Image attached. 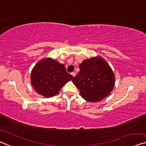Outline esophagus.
<instances>
[{
	"label": "esophagus",
	"mask_w": 146,
	"mask_h": 146,
	"mask_svg": "<svg viewBox=\"0 0 146 146\" xmlns=\"http://www.w3.org/2000/svg\"><path fill=\"white\" fill-rule=\"evenodd\" d=\"M71 75H72V76H73V77H75V75H76V73H75V72H72V73H71Z\"/></svg>",
	"instance_id": "34e87169"
}]
</instances>
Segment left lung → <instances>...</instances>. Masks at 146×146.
<instances>
[{"instance_id": "1", "label": "left lung", "mask_w": 146, "mask_h": 146, "mask_svg": "<svg viewBox=\"0 0 146 146\" xmlns=\"http://www.w3.org/2000/svg\"><path fill=\"white\" fill-rule=\"evenodd\" d=\"M78 68L80 71L72 81L86 100L98 102L111 92L115 84V75L103 58L94 57L84 60Z\"/></svg>"}]
</instances>
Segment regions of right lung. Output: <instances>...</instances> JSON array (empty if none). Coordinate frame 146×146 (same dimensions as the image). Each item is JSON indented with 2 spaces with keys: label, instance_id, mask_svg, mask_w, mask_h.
<instances>
[{
  "label": "right lung",
  "instance_id": "1",
  "mask_svg": "<svg viewBox=\"0 0 146 146\" xmlns=\"http://www.w3.org/2000/svg\"><path fill=\"white\" fill-rule=\"evenodd\" d=\"M73 78L66 71L64 64L49 58L36 64L31 74L32 86L36 92L45 97L56 95Z\"/></svg>",
  "mask_w": 146,
  "mask_h": 146
}]
</instances>
